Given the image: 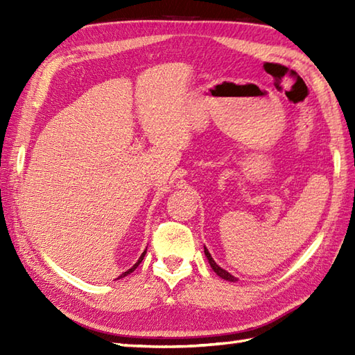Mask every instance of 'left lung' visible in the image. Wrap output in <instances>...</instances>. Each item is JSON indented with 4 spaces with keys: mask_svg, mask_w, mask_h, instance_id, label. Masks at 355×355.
<instances>
[{
    "mask_svg": "<svg viewBox=\"0 0 355 355\" xmlns=\"http://www.w3.org/2000/svg\"><path fill=\"white\" fill-rule=\"evenodd\" d=\"M205 253H206V256H207L210 267L214 268V271H215V273H216L218 276L223 277V279H225V281H230V282H235V281H238V279H236L235 276H232V275L229 273V271H225V270H223L220 266H218V263L214 261L212 256H210V253H209V250H207L206 247H205Z\"/></svg>",
    "mask_w": 355,
    "mask_h": 355,
    "instance_id": "8db88e82",
    "label": "left lung"
}]
</instances>
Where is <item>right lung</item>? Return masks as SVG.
<instances>
[{
  "label": "right lung",
  "instance_id": "1",
  "mask_svg": "<svg viewBox=\"0 0 355 355\" xmlns=\"http://www.w3.org/2000/svg\"><path fill=\"white\" fill-rule=\"evenodd\" d=\"M145 254H146V250L141 253V256H140V258H139V261H137V262H135V263H134V266H132V267H131L130 270H128V271H125V273H122V275H120L119 277H125V276H128V275H130V273H132V271H134L135 268H137V267H139V263H140V262L143 261V258H145Z\"/></svg>",
  "mask_w": 355,
  "mask_h": 355
}]
</instances>
